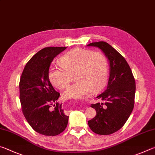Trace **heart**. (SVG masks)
Returning <instances> with one entry per match:
<instances>
[{
  "label": "heart",
  "mask_w": 155,
  "mask_h": 155,
  "mask_svg": "<svg viewBox=\"0 0 155 155\" xmlns=\"http://www.w3.org/2000/svg\"><path fill=\"white\" fill-rule=\"evenodd\" d=\"M61 66L52 67L48 78L57 88L67 87L74 74L77 81L64 93L65 99H82L91 91H100L108 80L109 64L103 53L90 50L74 48L60 57Z\"/></svg>",
  "instance_id": "b5f03b06"
}]
</instances>
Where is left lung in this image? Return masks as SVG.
Returning <instances> with one entry per match:
<instances>
[{"label":"left lung","instance_id":"left-lung-1","mask_svg":"<svg viewBox=\"0 0 155 155\" xmlns=\"http://www.w3.org/2000/svg\"><path fill=\"white\" fill-rule=\"evenodd\" d=\"M87 46L101 49L110 64L107 89L96 97L102 103L91 104V107L96 111V115L89 120L88 125L96 134L110 135L124 125L133 111L135 81L124 57L108 43L98 41Z\"/></svg>","mask_w":155,"mask_h":155}]
</instances>
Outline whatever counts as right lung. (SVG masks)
<instances>
[{"mask_svg":"<svg viewBox=\"0 0 155 155\" xmlns=\"http://www.w3.org/2000/svg\"><path fill=\"white\" fill-rule=\"evenodd\" d=\"M66 48L41 49L27 62L20 77V100L23 115L33 129L44 135H59L68 125L69 116L64 114L61 104L57 103L60 94L54 90L48 78L52 60ZM54 103L56 106L52 110Z\"/></svg>","mask_w":155,"mask_h":155,"instance_id":"obj_1","label":"right lung"}]
</instances>
